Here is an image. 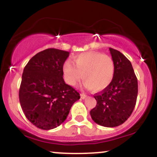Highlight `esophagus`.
<instances>
[{"instance_id":"esophagus-1","label":"esophagus","mask_w":157,"mask_h":157,"mask_svg":"<svg viewBox=\"0 0 157 157\" xmlns=\"http://www.w3.org/2000/svg\"><path fill=\"white\" fill-rule=\"evenodd\" d=\"M80 97H81V98H82V99H85L86 97V94H85V93H81L80 94Z\"/></svg>"}]
</instances>
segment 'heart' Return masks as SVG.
<instances>
[{"label": "heart", "instance_id": "1", "mask_svg": "<svg viewBox=\"0 0 157 157\" xmlns=\"http://www.w3.org/2000/svg\"><path fill=\"white\" fill-rule=\"evenodd\" d=\"M66 82L75 86L81 80L85 87L94 91L107 89L112 82L115 74V65L111 56L100 52H88L74 57V63L67 60L63 65Z\"/></svg>", "mask_w": 157, "mask_h": 157}]
</instances>
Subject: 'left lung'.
<instances>
[{"label":"left lung","mask_w":157,"mask_h":157,"mask_svg":"<svg viewBox=\"0 0 157 157\" xmlns=\"http://www.w3.org/2000/svg\"><path fill=\"white\" fill-rule=\"evenodd\" d=\"M115 65L113 79L107 89L95 94L96 107L90 111L98 125L113 128L124 123L134 111L138 93L137 78L131 62L120 52L109 48Z\"/></svg>","instance_id":"1"}]
</instances>
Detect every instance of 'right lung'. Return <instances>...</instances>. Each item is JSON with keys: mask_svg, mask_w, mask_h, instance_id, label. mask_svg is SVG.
<instances>
[{"mask_svg": "<svg viewBox=\"0 0 157 157\" xmlns=\"http://www.w3.org/2000/svg\"><path fill=\"white\" fill-rule=\"evenodd\" d=\"M69 52L47 48L32 57L23 69L19 100L25 116L43 130L63 122L80 94L63 80V64Z\"/></svg>", "mask_w": 157, "mask_h": 157, "instance_id": "add662e5", "label": "right lung"}]
</instances>
